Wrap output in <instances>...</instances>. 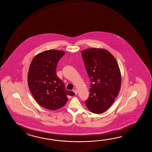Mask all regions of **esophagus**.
Instances as JSON below:
<instances>
[{
    "mask_svg": "<svg viewBox=\"0 0 152 152\" xmlns=\"http://www.w3.org/2000/svg\"><path fill=\"white\" fill-rule=\"evenodd\" d=\"M73 92H75V94H77V90H76V89H75V90H73Z\"/></svg>",
    "mask_w": 152,
    "mask_h": 152,
    "instance_id": "1",
    "label": "esophagus"
}]
</instances>
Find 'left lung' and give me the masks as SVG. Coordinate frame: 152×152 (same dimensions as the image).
Segmentation results:
<instances>
[{"instance_id": "8db88e82", "label": "left lung", "mask_w": 152, "mask_h": 152, "mask_svg": "<svg viewBox=\"0 0 152 152\" xmlns=\"http://www.w3.org/2000/svg\"><path fill=\"white\" fill-rule=\"evenodd\" d=\"M82 58L91 80L90 96L85 104L94 113L108 110L118 96L121 86V74L116 58L105 49H87Z\"/></svg>"}]
</instances>
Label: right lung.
Wrapping results in <instances>:
<instances>
[{"mask_svg": "<svg viewBox=\"0 0 152 152\" xmlns=\"http://www.w3.org/2000/svg\"><path fill=\"white\" fill-rule=\"evenodd\" d=\"M65 54L62 50L51 49L41 52L32 59L28 74V83L36 101L50 110H58L65 105L67 96H73L66 90L65 84L56 74L59 60Z\"/></svg>", "mask_w": 152, "mask_h": 152, "instance_id": "right-lung-1", "label": "right lung"}]
</instances>
